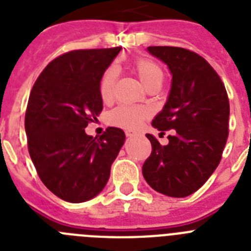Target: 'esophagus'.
Listing matches in <instances>:
<instances>
[{
    "mask_svg": "<svg viewBox=\"0 0 251 251\" xmlns=\"http://www.w3.org/2000/svg\"><path fill=\"white\" fill-rule=\"evenodd\" d=\"M126 136H127L128 138H130V137L134 136V133H132V132H129V130H127V132H126Z\"/></svg>",
    "mask_w": 251,
    "mask_h": 251,
    "instance_id": "esophagus-1",
    "label": "esophagus"
}]
</instances>
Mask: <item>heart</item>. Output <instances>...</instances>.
Wrapping results in <instances>:
<instances>
[{"instance_id":"obj_1","label":"heart","mask_w":251,"mask_h":251,"mask_svg":"<svg viewBox=\"0 0 251 251\" xmlns=\"http://www.w3.org/2000/svg\"><path fill=\"white\" fill-rule=\"evenodd\" d=\"M134 70L141 81L150 88L159 86L163 81V72L157 63L147 57H138L134 60ZM118 79V68L114 65L106 69L99 81V93L104 101L112 100L114 95L115 83ZM150 115V110L145 106L118 105L108 113V122L115 127L124 129H137Z\"/></svg>"}]
</instances>
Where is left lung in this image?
I'll return each mask as SVG.
<instances>
[{
    "label": "left lung",
    "mask_w": 251,
    "mask_h": 251,
    "mask_svg": "<svg viewBox=\"0 0 251 251\" xmlns=\"http://www.w3.org/2000/svg\"><path fill=\"white\" fill-rule=\"evenodd\" d=\"M148 51L167 64L172 74L167 103L152 122L161 134H171L166 146L146 134L152 152L142 172L157 192L186 197L220 163L229 136V98L219 74L194 51L175 46H150Z\"/></svg>",
    "instance_id": "obj_1"
}]
</instances>
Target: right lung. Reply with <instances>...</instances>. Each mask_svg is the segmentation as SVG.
Instances as JSON below:
<instances>
[{"label":"right lung","instance_id":"obj_1","mask_svg":"<svg viewBox=\"0 0 251 251\" xmlns=\"http://www.w3.org/2000/svg\"><path fill=\"white\" fill-rule=\"evenodd\" d=\"M121 46L60 55L35 81L25 114L27 147L44 185L68 202H84L106 185L126 139L108 127L99 138L84 128L103 110L99 81Z\"/></svg>","mask_w":251,"mask_h":251}]
</instances>
